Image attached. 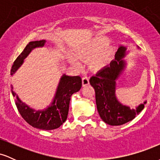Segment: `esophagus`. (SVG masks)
I'll use <instances>...</instances> for the list:
<instances>
[{
	"mask_svg": "<svg viewBox=\"0 0 160 160\" xmlns=\"http://www.w3.org/2000/svg\"><path fill=\"white\" fill-rule=\"evenodd\" d=\"M89 78H87V77H84V78H82V86H86L89 85Z\"/></svg>",
	"mask_w": 160,
	"mask_h": 160,
	"instance_id": "obj_1",
	"label": "esophagus"
}]
</instances>
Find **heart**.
Returning <instances> with one entry per match:
<instances>
[{
	"instance_id": "1",
	"label": "heart",
	"mask_w": 160,
	"mask_h": 160,
	"mask_svg": "<svg viewBox=\"0 0 160 160\" xmlns=\"http://www.w3.org/2000/svg\"><path fill=\"white\" fill-rule=\"evenodd\" d=\"M108 44L107 38L102 37L94 38L86 44L78 47L75 51V57L82 61L89 62L91 69L99 71L107 67L113 58L114 50L112 47H106ZM70 62L74 65H80L76 58H71Z\"/></svg>"
}]
</instances>
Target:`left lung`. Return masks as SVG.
I'll use <instances>...</instances> for the list:
<instances>
[{
    "label": "left lung",
    "instance_id": "1",
    "mask_svg": "<svg viewBox=\"0 0 160 160\" xmlns=\"http://www.w3.org/2000/svg\"><path fill=\"white\" fill-rule=\"evenodd\" d=\"M126 47L120 46L113 60L104 68L97 72L89 80L95 91V102L99 116L105 123L111 126H120L132 120L144 109L146 101L135 108L123 105L116 97V80L126 66L122 58L126 55Z\"/></svg>",
    "mask_w": 160,
    "mask_h": 160
}]
</instances>
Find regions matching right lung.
Wrapping results in <instances>:
<instances>
[{"instance_id": "1", "label": "right lung", "mask_w": 160, "mask_h": 160, "mask_svg": "<svg viewBox=\"0 0 160 160\" xmlns=\"http://www.w3.org/2000/svg\"><path fill=\"white\" fill-rule=\"evenodd\" d=\"M45 43V40L29 42L14 62L10 74H15L18 68L22 65L24 59L33 49L43 47ZM81 86L82 80L80 76L71 77L63 74L60 79L51 105L43 111H35L26 105L12 90V86L11 87V92L14 97L16 96V105L18 111L28 123L40 129L52 130L59 127L67 120L71 95L80 90Z\"/></svg>"}]
</instances>
